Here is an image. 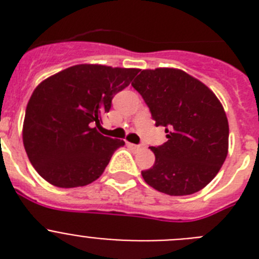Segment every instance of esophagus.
Instances as JSON below:
<instances>
[{
  "label": "esophagus",
  "instance_id": "esophagus-1",
  "mask_svg": "<svg viewBox=\"0 0 259 259\" xmlns=\"http://www.w3.org/2000/svg\"><path fill=\"white\" fill-rule=\"evenodd\" d=\"M128 146H130V148H132V149H135V150H139V149H141V148H143V145H136V144H131V143H128Z\"/></svg>",
  "mask_w": 259,
  "mask_h": 259
}]
</instances>
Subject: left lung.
Instances as JSON below:
<instances>
[{
    "label": "left lung",
    "mask_w": 259,
    "mask_h": 259,
    "mask_svg": "<svg viewBox=\"0 0 259 259\" xmlns=\"http://www.w3.org/2000/svg\"><path fill=\"white\" fill-rule=\"evenodd\" d=\"M132 87L143 96L167 141L150 146L155 162L144 180L170 196L205 188L228 153L227 115L217 96L200 80L178 68L143 70Z\"/></svg>",
    "instance_id": "1"
}]
</instances>
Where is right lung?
I'll return each mask as SVG.
<instances>
[{
  "instance_id": "obj_1",
  "label": "right lung",
  "mask_w": 259,
  "mask_h": 259,
  "mask_svg": "<svg viewBox=\"0 0 259 259\" xmlns=\"http://www.w3.org/2000/svg\"><path fill=\"white\" fill-rule=\"evenodd\" d=\"M139 68L76 65L41 81L23 123V144L38 175L59 188L97 180L124 141L100 134L111 100Z\"/></svg>"
}]
</instances>
